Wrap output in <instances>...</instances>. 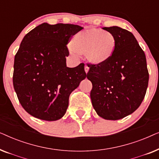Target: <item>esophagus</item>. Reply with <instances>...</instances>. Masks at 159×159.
<instances>
[{
	"label": "esophagus",
	"mask_w": 159,
	"mask_h": 159,
	"mask_svg": "<svg viewBox=\"0 0 159 159\" xmlns=\"http://www.w3.org/2000/svg\"><path fill=\"white\" fill-rule=\"evenodd\" d=\"M84 71H85L86 74H88V71H89V67L88 66H85V67H84Z\"/></svg>",
	"instance_id": "esophagus-1"
}]
</instances>
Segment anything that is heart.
Masks as SVG:
<instances>
[{
	"mask_svg": "<svg viewBox=\"0 0 159 159\" xmlns=\"http://www.w3.org/2000/svg\"><path fill=\"white\" fill-rule=\"evenodd\" d=\"M116 45V39L111 32L98 28H88L73 36L69 52L74 56L77 53L85 55L92 64L101 65L111 59Z\"/></svg>",
	"mask_w": 159,
	"mask_h": 159,
	"instance_id": "1",
	"label": "heart"
}]
</instances>
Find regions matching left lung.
<instances>
[{"mask_svg":"<svg viewBox=\"0 0 159 159\" xmlns=\"http://www.w3.org/2000/svg\"><path fill=\"white\" fill-rule=\"evenodd\" d=\"M103 29L115 36L116 51L105 64H88L90 70L87 78L93 84L90 98L98 115L108 120H118L140 106L149 74L144 51L132 32L116 26Z\"/></svg>","mask_w":159,"mask_h":159,"instance_id":"obj_1","label":"left lung"}]
</instances>
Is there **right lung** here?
Returning <instances> with one entry per match:
<instances>
[{"label":"right lung","mask_w":159,"mask_h":159,"mask_svg":"<svg viewBox=\"0 0 159 159\" xmlns=\"http://www.w3.org/2000/svg\"><path fill=\"white\" fill-rule=\"evenodd\" d=\"M83 29L70 24L43 23L24 37L14 58L13 84L28 114L45 121L64 116L71 93L85 79L84 64L66 66V45Z\"/></svg>","instance_id":"right-lung-1"}]
</instances>
